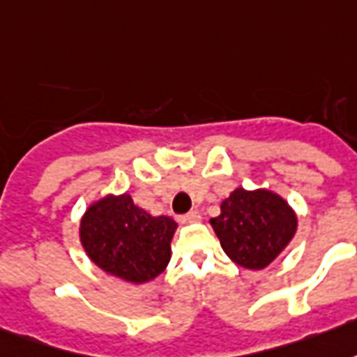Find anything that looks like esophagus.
<instances>
[{
  "label": "esophagus",
  "mask_w": 357,
  "mask_h": 357,
  "mask_svg": "<svg viewBox=\"0 0 357 357\" xmlns=\"http://www.w3.org/2000/svg\"><path fill=\"white\" fill-rule=\"evenodd\" d=\"M199 218H202V215H199L197 211H190V213H186V215L178 217V220H181L182 225H188V222H197Z\"/></svg>",
  "instance_id": "esophagus-1"
}]
</instances>
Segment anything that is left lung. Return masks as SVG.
Listing matches in <instances>:
<instances>
[{
	"instance_id": "1",
	"label": "left lung",
	"mask_w": 357,
	"mask_h": 357,
	"mask_svg": "<svg viewBox=\"0 0 357 357\" xmlns=\"http://www.w3.org/2000/svg\"><path fill=\"white\" fill-rule=\"evenodd\" d=\"M209 222L225 253L249 270L266 268L296 232L295 211L270 190L236 188Z\"/></svg>"
}]
</instances>
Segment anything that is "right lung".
Masks as SVG:
<instances>
[{
  "label": "right lung",
  "mask_w": 357,
  "mask_h": 357,
  "mask_svg": "<svg viewBox=\"0 0 357 357\" xmlns=\"http://www.w3.org/2000/svg\"><path fill=\"white\" fill-rule=\"evenodd\" d=\"M176 222L152 217L129 194L106 196L85 211L79 239L85 253L106 274L146 283L167 268Z\"/></svg>",
  "instance_id": "obj_1"
}]
</instances>
